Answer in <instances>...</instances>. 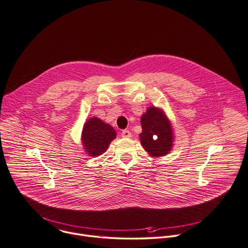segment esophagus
I'll use <instances>...</instances> for the list:
<instances>
[{"mask_svg": "<svg viewBox=\"0 0 248 248\" xmlns=\"http://www.w3.org/2000/svg\"><path fill=\"white\" fill-rule=\"evenodd\" d=\"M122 136L124 137V138H129V137H131V133H130V131L129 130H123L122 131Z\"/></svg>", "mask_w": 248, "mask_h": 248, "instance_id": "esophagus-1", "label": "esophagus"}]
</instances>
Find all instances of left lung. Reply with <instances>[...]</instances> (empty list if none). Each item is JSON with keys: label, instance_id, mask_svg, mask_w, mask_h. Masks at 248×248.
<instances>
[{"label": "left lung", "instance_id": "1", "mask_svg": "<svg viewBox=\"0 0 248 248\" xmlns=\"http://www.w3.org/2000/svg\"><path fill=\"white\" fill-rule=\"evenodd\" d=\"M141 144L151 156L158 157L167 155L173 146V129L164 112L152 106L141 117Z\"/></svg>", "mask_w": 248, "mask_h": 248}]
</instances>
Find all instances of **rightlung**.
Masks as SVG:
<instances>
[{
  "label": "right lung",
  "instance_id": "1",
  "mask_svg": "<svg viewBox=\"0 0 248 248\" xmlns=\"http://www.w3.org/2000/svg\"><path fill=\"white\" fill-rule=\"evenodd\" d=\"M115 138V129L98 118L93 117L84 124L82 143L86 153L90 156H97L105 153Z\"/></svg>",
  "mask_w": 248,
  "mask_h": 248
}]
</instances>
